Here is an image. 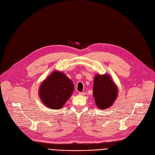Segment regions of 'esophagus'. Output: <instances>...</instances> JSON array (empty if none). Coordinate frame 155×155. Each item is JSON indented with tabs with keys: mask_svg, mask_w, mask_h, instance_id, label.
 <instances>
[{
	"mask_svg": "<svg viewBox=\"0 0 155 155\" xmlns=\"http://www.w3.org/2000/svg\"><path fill=\"white\" fill-rule=\"evenodd\" d=\"M79 94L80 95H85V93L84 92H79Z\"/></svg>",
	"mask_w": 155,
	"mask_h": 155,
	"instance_id": "obj_1",
	"label": "esophagus"
}]
</instances>
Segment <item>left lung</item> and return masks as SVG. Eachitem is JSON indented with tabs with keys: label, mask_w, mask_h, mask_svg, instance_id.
Listing matches in <instances>:
<instances>
[{
	"label": "left lung",
	"mask_w": 155,
	"mask_h": 155,
	"mask_svg": "<svg viewBox=\"0 0 155 155\" xmlns=\"http://www.w3.org/2000/svg\"><path fill=\"white\" fill-rule=\"evenodd\" d=\"M93 88L95 103L100 109L108 108L117 97V87L108 74H97L94 78Z\"/></svg>",
	"instance_id": "obj_1"
}]
</instances>
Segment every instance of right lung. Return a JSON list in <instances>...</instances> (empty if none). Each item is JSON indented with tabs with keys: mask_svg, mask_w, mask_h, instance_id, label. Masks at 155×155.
Wrapping results in <instances>:
<instances>
[{
	"mask_svg": "<svg viewBox=\"0 0 155 155\" xmlns=\"http://www.w3.org/2000/svg\"><path fill=\"white\" fill-rule=\"evenodd\" d=\"M74 88L72 81L65 74L56 71L41 84L39 95L47 107L58 110L71 97Z\"/></svg>",
	"mask_w": 155,
	"mask_h": 155,
	"instance_id": "add662e5",
	"label": "right lung"
}]
</instances>
